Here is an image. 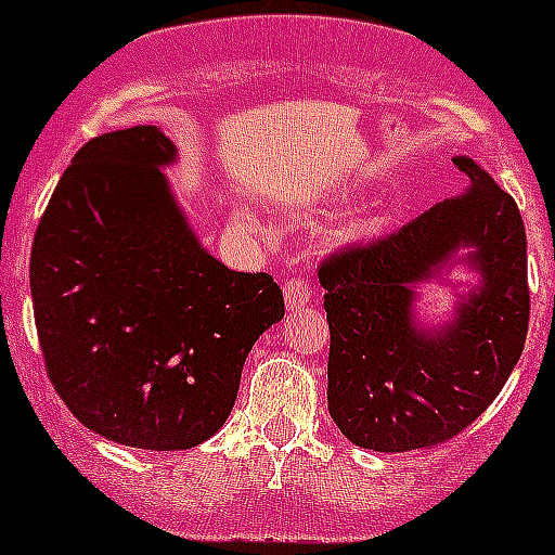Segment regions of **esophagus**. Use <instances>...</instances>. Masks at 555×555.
<instances>
[{
  "instance_id": "1",
  "label": "esophagus",
  "mask_w": 555,
  "mask_h": 555,
  "mask_svg": "<svg viewBox=\"0 0 555 555\" xmlns=\"http://www.w3.org/2000/svg\"><path fill=\"white\" fill-rule=\"evenodd\" d=\"M313 292H311V281L308 278H288L286 281V308L288 311H300L311 302Z\"/></svg>"
}]
</instances>
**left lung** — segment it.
Returning <instances> with one entry per match:
<instances>
[{
	"label": "left lung",
	"mask_w": 555,
	"mask_h": 555,
	"mask_svg": "<svg viewBox=\"0 0 555 555\" xmlns=\"http://www.w3.org/2000/svg\"><path fill=\"white\" fill-rule=\"evenodd\" d=\"M469 185L397 233L338 249L320 263L331 325L327 409L352 444L377 453L430 450L492 405L526 347V224L512 194L469 158ZM461 246L485 278L460 317L428 332L415 325L416 282Z\"/></svg>",
	"instance_id": "left-lung-1"
}]
</instances>
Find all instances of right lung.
Here are the masks:
<instances>
[{"label":"right lung","mask_w":555,"mask_h":555,"mask_svg":"<svg viewBox=\"0 0 555 555\" xmlns=\"http://www.w3.org/2000/svg\"><path fill=\"white\" fill-rule=\"evenodd\" d=\"M171 160L152 125L91 139L29 255L49 380L86 428L141 450L217 434L247 352L286 313L272 274L233 272L197 242L160 171Z\"/></svg>","instance_id":"right-lung-1"}]
</instances>
